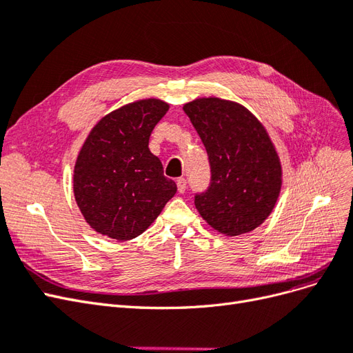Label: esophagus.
Instances as JSON below:
<instances>
[{
	"label": "esophagus",
	"instance_id": "esophagus-1",
	"mask_svg": "<svg viewBox=\"0 0 353 353\" xmlns=\"http://www.w3.org/2000/svg\"><path fill=\"white\" fill-rule=\"evenodd\" d=\"M176 187L179 193H185L187 190V179L185 178H178L176 179Z\"/></svg>",
	"mask_w": 353,
	"mask_h": 353
}]
</instances>
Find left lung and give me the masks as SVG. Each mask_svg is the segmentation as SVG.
<instances>
[{"instance_id":"8db88e82","label":"left lung","mask_w":353,"mask_h":353,"mask_svg":"<svg viewBox=\"0 0 353 353\" xmlns=\"http://www.w3.org/2000/svg\"><path fill=\"white\" fill-rule=\"evenodd\" d=\"M206 147L210 185L194 205L212 228L240 236L270 216L281 190V163L263 125L241 104L216 97L184 104Z\"/></svg>"}]
</instances>
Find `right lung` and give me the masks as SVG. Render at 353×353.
<instances>
[{
	"mask_svg": "<svg viewBox=\"0 0 353 353\" xmlns=\"http://www.w3.org/2000/svg\"><path fill=\"white\" fill-rule=\"evenodd\" d=\"M169 104L147 99L117 109L95 125L73 172V193L92 230L125 241L143 234L176 193L150 148L152 131Z\"/></svg>",
	"mask_w": 353,
	"mask_h": 353,
	"instance_id": "obj_1",
	"label": "right lung"
}]
</instances>
